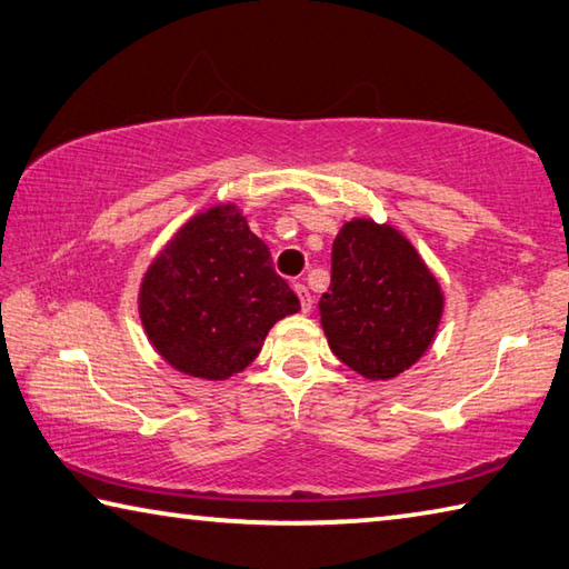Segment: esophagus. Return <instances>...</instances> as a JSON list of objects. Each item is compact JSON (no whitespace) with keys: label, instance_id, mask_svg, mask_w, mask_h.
Returning a JSON list of instances; mask_svg holds the SVG:
<instances>
[{"label":"esophagus","instance_id":"obj_1","mask_svg":"<svg viewBox=\"0 0 569 569\" xmlns=\"http://www.w3.org/2000/svg\"><path fill=\"white\" fill-rule=\"evenodd\" d=\"M293 291L298 293V298H301V311L303 313L311 311L313 298H311V291H308V288H306V283H293Z\"/></svg>","mask_w":569,"mask_h":569}]
</instances>
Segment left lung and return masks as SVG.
<instances>
[{"mask_svg": "<svg viewBox=\"0 0 569 569\" xmlns=\"http://www.w3.org/2000/svg\"><path fill=\"white\" fill-rule=\"evenodd\" d=\"M318 308L333 353L360 376L388 380L432 343L442 293L410 241L390 226L356 219L336 236Z\"/></svg>", "mask_w": 569, "mask_h": 569, "instance_id": "1", "label": "left lung"}]
</instances>
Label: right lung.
<instances>
[{
	"label": "right lung",
	"mask_w": 569,
	"mask_h": 569,
	"mask_svg": "<svg viewBox=\"0 0 569 569\" xmlns=\"http://www.w3.org/2000/svg\"><path fill=\"white\" fill-rule=\"evenodd\" d=\"M301 308L236 206L193 216L151 263L139 293L147 336L186 376L223 380L258 356L276 320Z\"/></svg>",
	"instance_id": "right-lung-1"
}]
</instances>
